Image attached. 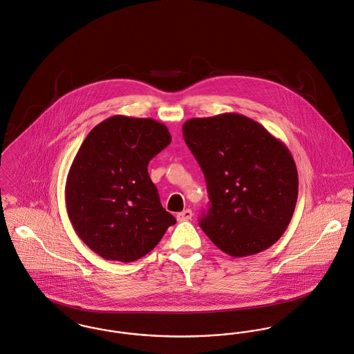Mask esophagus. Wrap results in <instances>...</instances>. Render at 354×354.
<instances>
[{
    "instance_id": "1",
    "label": "esophagus",
    "mask_w": 354,
    "mask_h": 354,
    "mask_svg": "<svg viewBox=\"0 0 354 354\" xmlns=\"http://www.w3.org/2000/svg\"><path fill=\"white\" fill-rule=\"evenodd\" d=\"M191 218H192V211L191 209H185V211H182L176 215V219L179 222H186V221H189Z\"/></svg>"
}]
</instances>
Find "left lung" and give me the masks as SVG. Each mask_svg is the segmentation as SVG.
<instances>
[{"instance_id":"left-lung-1","label":"left lung","mask_w":354,"mask_h":354,"mask_svg":"<svg viewBox=\"0 0 354 354\" xmlns=\"http://www.w3.org/2000/svg\"><path fill=\"white\" fill-rule=\"evenodd\" d=\"M183 138L207 182L211 206L199 226L212 243L232 257L269 249L288 229L298 196L289 148L239 113L189 119Z\"/></svg>"}]
</instances>
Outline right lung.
<instances>
[{"mask_svg":"<svg viewBox=\"0 0 354 354\" xmlns=\"http://www.w3.org/2000/svg\"><path fill=\"white\" fill-rule=\"evenodd\" d=\"M169 143L166 125L115 115L96 125L79 148L66 178L65 205L79 238L102 258L133 262L176 223L147 169Z\"/></svg>","mask_w":354,"mask_h":354,"instance_id":"obj_1","label":"right lung"}]
</instances>
